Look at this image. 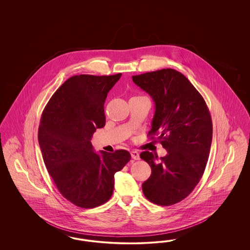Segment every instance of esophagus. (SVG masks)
<instances>
[{"instance_id":"esophagus-1","label":"esophagus","mask_w":250,"mask_h":250,"mask_svg":"<svg viewBox=\"0 0 250 250\" xmlns=\"http://www.w3.org/2000/svg\"><path fill=\"white\" fill-rule=\"evenodd\" d=\"M131 157H132V159H135V160H138V159H140V157H139V153H138L137 151H136V150H133V151H131Z\"/></svg>"}]
</instances>
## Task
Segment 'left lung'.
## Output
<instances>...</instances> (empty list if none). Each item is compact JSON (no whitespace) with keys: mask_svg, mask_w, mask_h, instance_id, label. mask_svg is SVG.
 Listing matches in <instances>:
<instances>
[{"mask_svg":"<svg viewBox=\"0 0 250 250\" xmlns=\"http://www.w3.org/2000/svg\"><path fill=\"white\" fill-rule=\"evenodd\" d=\"M134 83L155 104L149 135H159L167 151L159 159L152 152L140 154L151 167L142 184L153 204L175 205L195 188L204 174L212 144L211 115L205 100L181 72L164 68L132 76Z\"/></svg>","mask_w":250,"mask_h":250,"instance_id":"left-lung-1","label":"left lung"}]
</instances>
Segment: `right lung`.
Masks as SVG:
<instances>
[{
	"label": "right lung",
	"mask_w": 250,
	"mask_h": 250,
	"mask_svg": "<svg viewBox=\"0 0 250 250\" xmlns=\"http://www.w3.org/2000/svg\"><path fill=\"white\" fill-rule=\"evenodd\" d=\"M122 74L73 76L47 103L38 129L43 160L61 194L82 208L104 205L114 192V174L126 150L94 151L91 137L105 125L104 103Z\"/></svg>",
	"instance_id": "add662e5"
}]
</instances>
